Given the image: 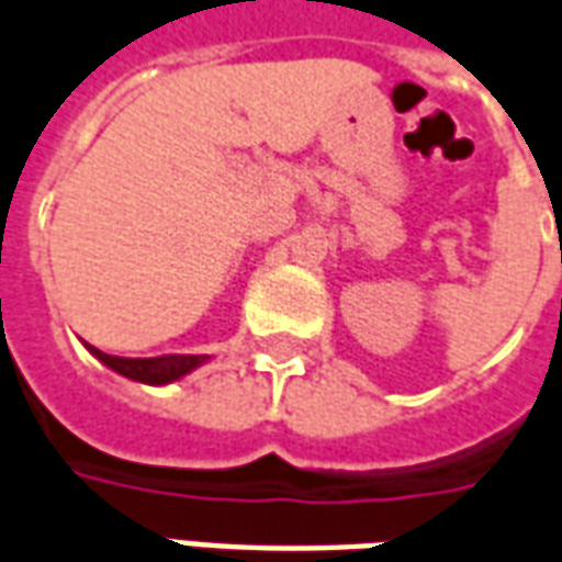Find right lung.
I'll use <instances>...</instances> for the list:
<instances>
[{
	"mask_svg": "<svg viewBox=\"0 0 562 562\" xmlns=\"http://www.w3.org/2000/svg\"><path fill=\"white\" fill-rule=\"evenodd\" d=\"M100 361L112 367L115 373H122L127 379H137V382H146V385H165V382H173V379L192 373L199 363H204L207 358L204 355H158V358H119V355H106L100 348L91 346Z\"/></svg>",
	"mask_w": 562,
	"mask_h": 562,
	"instance_id": "1",
	"label": "right lung"
}]
</instances>
